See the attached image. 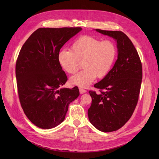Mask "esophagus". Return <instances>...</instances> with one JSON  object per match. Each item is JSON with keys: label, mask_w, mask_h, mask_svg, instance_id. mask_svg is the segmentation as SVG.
Returning a JSON list of instances; mask_svg holds the SVG:
<instances>
[{"label": "esophagus", "mask_w": 159, "mask_h": 159, "mask_svg": "<svg viewBox=\"0 0 159 159\" xmlns=\"http://www.w3.org/2000/svg\"><path fill=\"white\" fill-rule=\"evenodd\" d=\"M79 90H80V93H84L86 92V90L83 89V88H80Z\"/></svg>", "instance_id": "esophagus-1"}]
</instances>
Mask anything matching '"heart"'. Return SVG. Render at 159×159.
<instances>
[{"label":"heart","mask_w":159,"mask_h":159,"mask_svg":"<svg viewBox=\"0 0 159 159\" xmlns=\"http://www.w3.org/2000/svg\"><path fill=\"white\" fill-rule=\"evenodd\" d=\"M117 56V48L112 41H101L90 36H82L71 44L70 50H61L57 54L61 68L74 74L82 63L84 69L70 79L71 84L86 88L97 77L103 78L111 69Z\"/></svg>","instance_id":"obj_1"}]
</instances>
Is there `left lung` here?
Segmentation results:
<instances>
[{
  "label": "left lung",
  "instance_id": "obj_1",
  "mask_svg": "<svg viewBox=\"0 0 159 159\" xmlns=\"http://www.w3.org/2000/svg\"><path fill=\"white\" fill-rule=\"evenodd\" d=\"M96 31L117 40L118 57L108 74L94 85L100 93L89 91L92 101L88 114L90 123L96 129L111 132L121 128L135 109L143 78L142 64L125 34L99 29Z\"/></svg>",
  "mask_w": 159,
  "mask_h": 159
}]
</instances>
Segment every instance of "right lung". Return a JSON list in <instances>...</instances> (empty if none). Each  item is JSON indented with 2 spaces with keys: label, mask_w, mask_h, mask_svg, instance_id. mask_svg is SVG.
Returning a JSON list of instances; mask_svg holds the SVG:
<instances>
[{
  "label": "right lung",
  "mask_w": 159,
  "mask_h": 159,
  "mask_svg": "<svg viewBox=\"0 0 159 159\" xmlns=\"http://www.w3.org/2000/svg\"><path fill=\"white\" fill-rule=\"evenodd\" d=\"M80 27L40 28L28 38L16 62L19 100L28 119L48 129L64 121L68 106L80 95L79 89L61 88L68 78L57 54Z\"/></svg>",
  "instance_id": "add662e5"
}]
</instances>
